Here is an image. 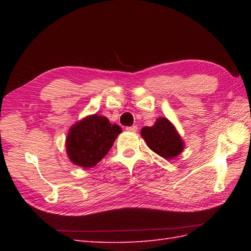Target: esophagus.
Masks as SVG:
<instances>
[{
  "label": "esophagus",
  "instance_id": "1",
  "mask_svg": "<svg viewBox=\"0 0 251 251\" xmlns=\"http://www.w3.org/2000/svg\"><path fill=\"white\" fill-rule=\"evenodd\" d=\"M137 126L136 125H132V126H129V127H126V130L128 131H132V132H136L137 131Z\"/></svg>",
  "mask_w": 251,
  "mask_h": 251
}]
</instances>
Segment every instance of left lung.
I'll use <instances>...</instances> for the list:
<instances>
[{
	"label": "left lung",
	"instance_id": "1",
	"mask_svg": "<svg viewBox=\"0 0 251 251\" xmlns=\"http://www.w3.org/2000/svg\"><path fill=\"white\" fill-rule=\"evenodd\" d=\"M141 136L153 152L166 159L178 156L184 149V143L178 131L165 117H159L151 127H143Z\"/></svg>",
	"mask_w": 251,
	"mask_h": 251
}]
</instances>
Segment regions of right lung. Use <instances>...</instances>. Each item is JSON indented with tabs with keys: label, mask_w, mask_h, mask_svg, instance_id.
I'll return each mask as SVG.
<instances>
[{
	"label": "right lung",
	"mask_w": 251,
	"mask_h": 251,
	"mask_svg": "<svg viewBox=\"0 0 251 251\" xmlns=\"http://www.w3.org/2000/svg\"><path fill=\"white\" fill-rule=\"evenodd\" d=\"M121 132V127L111 124L105 116H86L74 124L68 132V156L77 166L92 168L110 151Z\"/></svg>",
	"instance_id": "obj_1"
}]
</instances>
